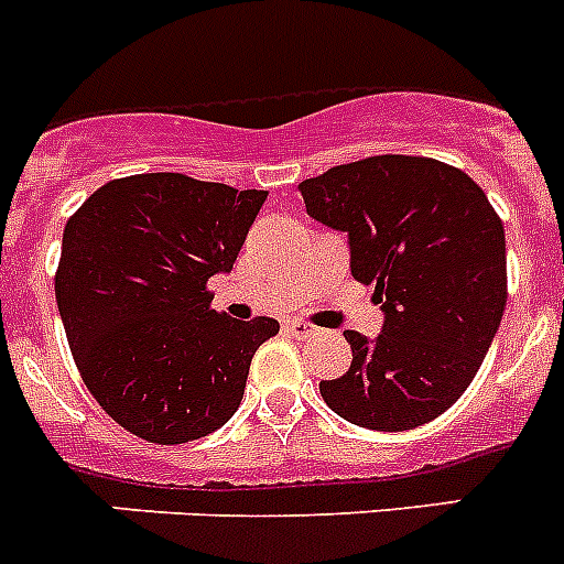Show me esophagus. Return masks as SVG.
<instances>
[{
	"instance_id": "esophagus-1",
	"label": "esophagus",
	"mask_w": 564,
	"mask_h": 564,
	"mask_svg": "<svg viewBox=\"0 0 564 564\" xmlns=\"http://www.w3.org/2000/svg\"><path fill=\"white\" fill-rule=\"evenodd\" d=\"M285 330L291 333V336H296V338H307V336H313V333H316V327L305 325V322H288Z\"/></svg>"
}]
</instances>
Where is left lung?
<instances>
[{
	"mask_svg": "<svg viewBox=\"0 0 564 564\" xmlns=\"http://www.w3.org/2000/svg\"><path fill=\"white\" fill-rule=\"evenodd\" d=\"M313 220L350 239V271L376 285L383 330H347L350 370L318 390L336 415L376 432L415 430L466 392L508 299L506 231L466 172L376 154L299 183Z\"/></svg>",
	"mask_w": 564,
	"mask_h": 564,
	"instance_id": "obj_1",
	"label": "left lung"
}]
</instances>
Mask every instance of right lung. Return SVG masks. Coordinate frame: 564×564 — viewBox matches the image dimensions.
Masks as SVG:
<instances>
[{
	"instance_id": "1",
	"label": "right lung",
	"mask_w": 564,
	"mask_h": 564,
	"mask_svg": "<svg viewBox=\"0 0 564 564\" xmlns=\"http://www.w3.org/2000/svg\"><path fill=\"white\" fill-rule=\"evenodd\" d=\"M268 192L177 172L104 183L64 226L56 302L87 390L149 443L212 435L237 412L276 318L212 311Z\"/></svg>"
}]
</instances>
